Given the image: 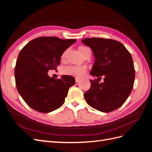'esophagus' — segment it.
<instances>
[{
    "label": "esophagus",
    "instance_id": "1",
    "mask_svg": "<svg viewBox=\"0 0 152 152\" xmlns=\"http://www.w3.org/2000/svg\"><path fill=\"white\" fill-rule=\"evenodd\" d=\"M80 80V79H79V78H78V77L75 78V82H77H77H79Z\"/></svg>",
    "mask_w": 152,
    "mask_h": 152
}]
</instances>
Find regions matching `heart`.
<instances>
[{"label":"heart","instance_id":"1","mask_svg":"<svg viewBox=\"0 0 152 152\" xmlns=\"http://www.w3.org/2000/svg\"><path fill=\"white\" fill-rule=\"evenodd\" d=\"M87 48V47L81 46L79 48L80 53L82 50ZM66 52H64L62 54V58H65ZM87 71V67L86 66H68L67 67L64 68L63 69L62 73L63 74L70 75V76H75L77 77H80L83 76Z\"/></svg>","mask_w":152,"mask_h":152}]
</instances>
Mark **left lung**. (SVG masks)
I'll return each instance as SVG.
<instances>
[{
    "label": "left lung",
    "mask_w": 152,
    "mask_h": 152,
    "mask_svg": "<svg viewBox=\"0 0 152 152\" xmlns=\"http://www.w3.org/2000/svg\"><path fill=\"white\" fill-rule=\"evenodd\" d=\"M91 48L95 58L91 75L101 78L90 80V89L84 93L87 103L102 112L121 107L130 95L134 85L135 70L131 53L118 41L103 38L82 40Z\"/></svg>",
    "instance_id": "left-lung-1"
}]
</instances>
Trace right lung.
<instances>
[{
	"mask_svg": "<svg viewBox=\"0 0 152 152\" xmlns=\"http://www.w3.org/2000/svg\"><path fill=\"white\" fill-rule=\"evenodd\" d=\"M76 39L56 37H40L26 44L18 55L15 68L16 88L30 108L49 113L65 103L69 88L75 84V78L62 75L50 77L48 72L56 70L61 56Z\"/></svg>",
	"mask_w": 152,
	"mask_h": 152,
	"instance_id": "right-lung-1",
	"label": "right lung"
}]
</instances>
